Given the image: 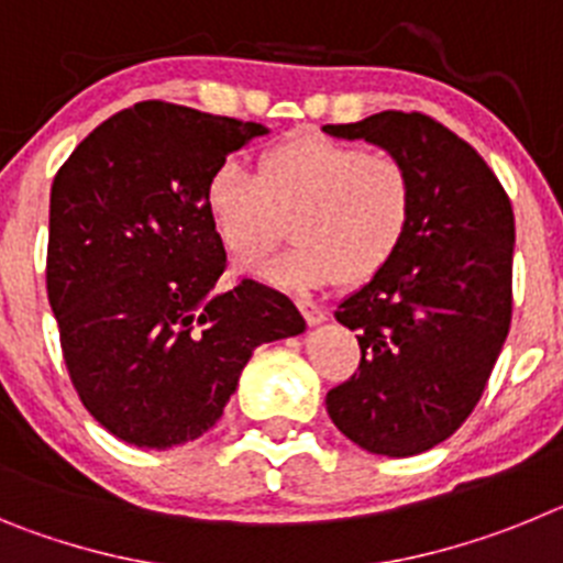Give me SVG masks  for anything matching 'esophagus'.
I'll return each mask as SVG.
<instances>
[{
	"label": "esophagus",
	"mask_w": 563,
	"mask_h": 563,
	"mask_svg": "<svg viewBox=\"0 0 563 563\" xmlns=\"http://www.w3.org/2000/svg\"><path fill=\"white\" fill-rule=\"evenodd\" d=\"M298 310H301V316L307 318V324H321V321H327L324 307L310 301V298H298Z\"/></svg>",
	"instance_id": "34e87169"
}]
</instances>
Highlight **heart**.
Masks as SVG:
<instances>
[{
  "mask_svg": "<svg viewBox=\"0 0 563 563\" xmlns=\"http://www.w3.org/2000/svg\"><path fill=\"white\" fill-rule=\"evenodd\" d=\"M206 213L233 262L256 265L287 236L296 245L267 267L287 287L366 285L395 262L417 217L415 174L400 157L324 134H292L253 174L222 161L206 180Z\"/></svg>",
  "mask_w": 563,
  "mask_h": 563,
  "instance_id": "b5f03b06",
  "label": "heart"
}]
</instances>
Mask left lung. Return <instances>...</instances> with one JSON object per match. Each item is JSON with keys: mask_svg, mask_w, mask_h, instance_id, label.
Returning a JSON list of instances; mask_svg holds the SVG:
<instances>
[{"mask_svg": "<svg viewBox=\"0 0 563 563\" xmlns=\"http://www.w3.org/2000/svg\"><path fill=\"white\" fill-rule=\"evenodd\" d=\"M324 132L377 143L417 183L402 251L335 310L361 363L327 391V411L369 454H422L474 411L510 330L514 208L479 152L429 114L377 112Z\"/></svg>", "mask_w": 563, "mask_h": 563, "instance_id": "8db88e82", "label": "left lung"}]
</instances>
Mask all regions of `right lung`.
<instances>
[{"label": "right lung", "instance_id": "1", "mask_svg": "<svg viewBox=\"0 0 563 563\" xmlns=\"http://www.w3.org/2000/svg\"><path fill=\"white\" fill-rule=\"evenodd\" d=\"M262 123L141 101L107 118L49 191L47 298L73 389L109 434L166 451L206 434L258 343L305 332L285 292L242 278L206 180Z\"/></svg>", "mask_w": 563, "mask_h": 563}]
</instances>
